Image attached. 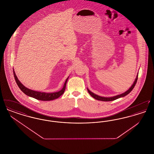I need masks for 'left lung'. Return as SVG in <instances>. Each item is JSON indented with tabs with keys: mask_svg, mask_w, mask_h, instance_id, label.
Segmentation results:
<instances>
[{
	"mask_svg": "<svg viewBox=\"0 0 154 154\" xmlns=\"http://www.w3.org/2000/svg\"><path fill=\"white\" fill-rule=\"evenodd\" d=\"M138 79V75H137L136 77V79L134 81V83L133 84L131 87L129 88L126 92H125L124 93L121 94V95H118L115 96H113V97H102V96H99L97 95L94 94V93L91 92L89 89H88V93L90 94V95H91L92 97H93L94 98H95L96 100H101V101H104V102H109V101H112V100H116L119 97H124L125 96L127 95L128 94H129L131 91H132V89L134 88L136 82H137V81Z\"/></svg>",
	"mask_w": 154,
	"mask_h": 154,
	"instance_id": "8db88e82",
	"label": "left lung"
}]
</instances>
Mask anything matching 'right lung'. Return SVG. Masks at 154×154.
<instances>
[{
  "mask_svg": "<svg viewBox=\"0 0 154 154\" xmlns=\"http://www.w3.org/2000/svg\"><path fill=\"white\" fill-rule=\"evenodd\" d=\"M13 74L14 75L15 80L16 81L18 87L22 91V92L26 94V95L29 96L30 97H32L35 99H36L37 100H43V101H49V100H52L58 98L62 95L66 89V82L68 80V78L66 79V81L64 84L63 87V88L59 91V92H54V93H45V92H37V91H35L33 90L29 89L28 88H26L24 85H23L21 82L18 80V78L17 77L14 71L13 70Z\"/></svg>",
  "mask_w": 154,
  "mask_h": 154,
  "instance_id": "1",
  "label": "right lung"
}]
</instances>
